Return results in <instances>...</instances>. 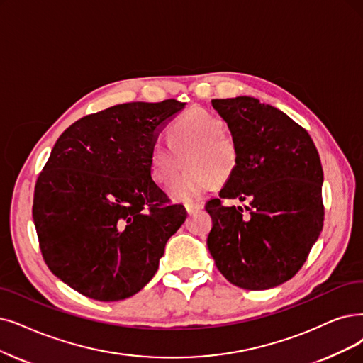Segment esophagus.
Instances as JSON below:
<instances>
[{
    "instance_id": "esophagus-1",
    "label": "esophagus",
    "mask_w": 363,
    "mask_h": 363,
    "mask_svg": "<svg viewBox=\"0 0 363 363\" xmlns=\"http://www.w3.org/2000/svg\"><path fill=\"white\" fill-rule=\"evenodd\" d=\"M184 207H186L187 214H194V213H196L198 210H201V208H202V206H201V204H186Z\"/></svg>"
}]
</instances>
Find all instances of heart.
Here are the masks:
<instances>
[{
	"mask_svg": "<svg viewBox=\"0 0 363 363\" xmlns=\"http://www.w3.org/2000/svg\"><path fill=\"white\" fill-rule=\"evenodd\" d=\"M225 131L223 121L207 110L187 111L168 129V143H155L150 150L152 177L162 186H171L183 168L186 155L189 168L172 189L180 201H195L204 195L216 180H226L238 164V147Z\"/></svg>",
	"mask_w": 363,
	"mask_h": 363,
	"instance_id": "1",
	"label": "heart"
}]
</instances>
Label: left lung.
I'll use <instances>...</instances> for the list:
<instances>
[{"label":"left lung","mask_w":363,"mask_h":363,"mask_svg":"<svg viewBox=\"0 0 363 363\" xmlns=\"http://www.w3.org/2000/svg\"><path fill=\"white\" fill-rule=\"evenodd\" d=\"M211 104L228 123L238 164L219 198L206 206L213 220L208 250L228 281L265 291L291 280L320 235V156L306 129L279 108L252 96ZM223 199L250 206H225Z\"/></svg>","instance_id":"1"}]
</instances>
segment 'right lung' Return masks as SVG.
Wrapping results in <instances>:
<instances>
[{"label": "right lung", "instance_id": "1", "mask_svg": "<svg viewBox=\"0 0 363 363\" xmlns=\"http://www.w3.org/2000/svg\"><path fill=\"white\" fill-rule=\"evenodd\" d=\"M186 103H126L84 116L55 143L34 191L33 219L49 269L79 294L140 292L186 220L152 179L150 150Z\"/></svg>", "mask_w": 363, "mask_h": 363}]
</instances>
